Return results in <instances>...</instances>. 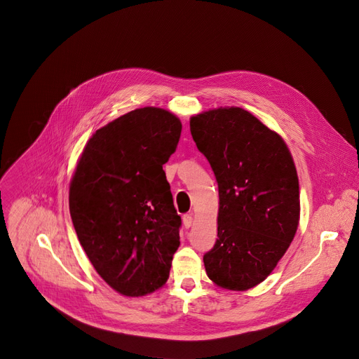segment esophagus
Listing matches in <instances>:
<instances>
[{
	"label": "esophagus",
	"instance_id": "1",
	"mask_svg": "<svg viewBox=\"0 0 359 359\" xmlns=\"http://www.w3.org/2000/svg\"><path fill=\"white\" fill-rule=\"evenodd\" d=\"M182 224H184L185 229L191 227V226H193V216H191V215H185V216L182 217Z\"/></svg>",
	"mask_w": 359,
	"mask_h": 359
}]
</instances>
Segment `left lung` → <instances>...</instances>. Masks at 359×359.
<instances>
[{
	"label": "left lung",
	"mask_w": 359,
	"mask_h": 359,
	"mask_svg": "<svg viewBox=\"0 0 359 359\" xmlns=\"http://www.w3.org/2000/svg\"><path fill=\"white\" fill-rule=\"evenodd\" d=\"M189 130L219 185L217 241L204 255L217 287L246 291L284 257L300 222L296 165L284 139L241 107L189 118Z\"/></svg>",
	"instance_id": "left-lung-1"
}]
</instances>
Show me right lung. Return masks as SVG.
<instances>
[{
    "label": "right lung",
    "mask_w": 359,
    "mask_h": 359,
    "mask_svg": "<svg viewBox=\"0 0 359 359\" xmlns=\"http://www.w3.org/2000/svg\"><path fill=\"white\" fill-rule=\"evenodd\" d=\"M181 129L171 111L136 109L98 129L76 162L69 212L78 241L121 296H146L170 277L181 217L162 165Z\"/></svg>",
    "instance_id": "add662e5"
}]
</instances>
